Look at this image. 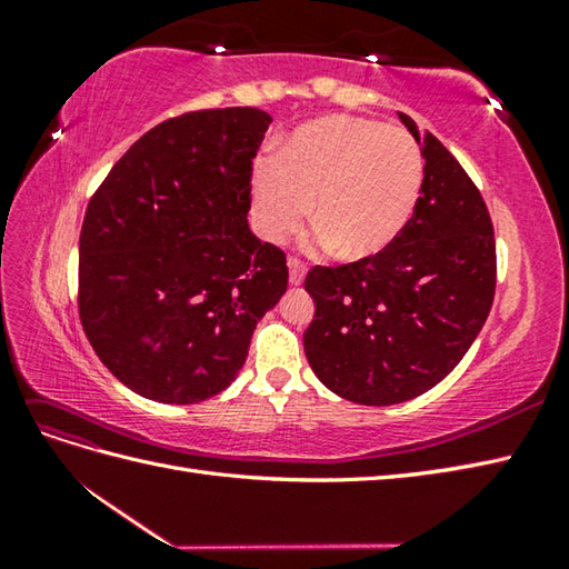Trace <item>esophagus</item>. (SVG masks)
<instances>
[{"mask_svg":"<svg viewBox=\"0 0 569 569\" xmlns=\"http://www.w3.org/2000/svg\"><path fill=\"white\" fill-rule=\"evenodd\" d=\"M288 278H291V286H300L303 283V278H306V263L300 261V259H296V257H291L288 259Z\"/></svg>","mask_w":569,"mask_h":569,"instance_id":"1","label":"esophagus"}]
</instances>
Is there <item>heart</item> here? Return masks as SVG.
I'll return each instance as SVG.
<instances>
[{
  "mask_svg": "<svg viewBox=\"0 0 569 569\" xmlns=\"http://www.w3.org/2000/svg\"><path fill=\"white\" fill-rule=\"evenodd\" d=\"M426 183V156L403 129L359 117H325L298 127L278 159L251 171L259 232L283 241L312 202L316 241L342 259L389 249L413 220Z\"/></svg>",
  "mask_w": 569,
  "mask_h": 569,
  "instance_id": "b5f03b06",
  "label": "heart"
}]
</instances>
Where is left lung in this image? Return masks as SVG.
<instances>
[{
    "label": "left lung",
    "mask_w": 569,
    "mask_h": 569,
    "mask_svg": "<svg viewBox=\"0 0 569 569\" xmlns=\"http://www.w3.org/2000/svg\"><path fill=\"white\" fill-rule=\"evenodd\" d=\"M426 156L413 220L377 257L312 266L316 316L303 335L316 377L361 406L430 391L485 328L497 291V241L479 188L455 156L398 112Z\"/></svg>",
    "instance_id": "obj_1"
}]
</instances>
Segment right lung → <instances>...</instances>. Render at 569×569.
<instances>
[{
	"label": "right lung",
	"instance_id": "right-lung-1",
	"mask_svg": "<svg viewBox=\"0 0 569 569\" xmlns=\"http://www.w3.org/2000/svg\"><path fill=\"white\" fill-rule=\"evenodd\" d=\"M257 107L186 112L147 131L94 190L78 310L102 365L159 403L234 381L257 322L286 293V253L251 234Z\"/></svg>",
	"mask_w": 569,
	"mask_h": 569
}]
</instances>
